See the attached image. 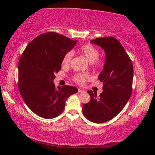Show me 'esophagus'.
<instances>
[{
    "instance_id": "34e87169",
    "label": "esophagus",
    "mask_w": 155,
    "mask_h": 155,
    "mask_svg": "<svg viewBox=\"0 0 155 155\" xmlns=\"http://www.w3.org/2000/svg\"><path fill=\"white\" fill-rule=\"evenodd\" d=\"M78 93H84L85 91H83V90H81V89H78Z\"/></svg>"
}]
</instances>
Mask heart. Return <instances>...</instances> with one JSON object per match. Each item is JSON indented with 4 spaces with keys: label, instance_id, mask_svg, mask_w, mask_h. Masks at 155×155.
I'll return each mask as SVG.
<instances>
[{
    "label": "heart",
    "instance_id": "1",
    "mask_svg": "<svg viewBox=\"0 0 155 155\" xmlns=\"http://www.w3.org/2000/svg\"><path fill=\"white\" fill-rule=\"evenodd\" d=\"M79 52L85 57L89 61L92 66L94 68H100L103 64V61L98 58L99 51L91 44H84L81 46L79 48ZM73 57V52L68 51L65 53L62 60V64L64 67H68L71 64L72 58ZM91 78V75L88 74L77 73L73 77V80L76 83L78 84H84L86 81Z\"/></svg>",
    "mask_w": 155,
    "mask_h": 155
}]
</instances>
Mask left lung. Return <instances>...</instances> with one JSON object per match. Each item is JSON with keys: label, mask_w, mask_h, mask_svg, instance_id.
<instances>
[{"label": "left lung", "mask_w": 155, "mask_h": 155, "mask_svg": "<svg viewBox=\"0 0 155 155\" xmlns=\"http://www.w3.org/2000/svg\"><path fill=\"white\" fill-rule=\"evenodd\" d=\"M105 52V62L98 78L103 83V92L88 91L91 101L83 105L84 116L94 123L111 120L123 109L133 91V65L120 42L113 37L91 41Z\"/></svg>", "instance_id": "obj_1"}]
</instances>
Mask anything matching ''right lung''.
<instances>
[{
    "label": "right lung",
    "mask_w": 155,
    "mask_h": 155,
    "mask_svg": "<svg viewBox=\"0 0 155 155\" xmlns=\"http://www.w3.org/2000/svg\"><path fill=\"white\" fill-rule=\"evenodd\" d=\"M77 42L54 32H45L32 41L22 52L18 67V90L26 104L38 116L58 117L67 98L78 92L74 87L56 88L53 83L64 55Z\"/></svg>",
    "instance_id": "right-lung-1"
}]
</instances>
